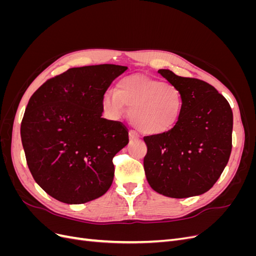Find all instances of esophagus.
<instances>
[{"label":"esophagus","instance_id":"esophagus-1","mask_svg":"<svg viewBox=\"0 0 256 256\" xmlns=\"http://www.w3.org/2000/svg\"><path fill=\"white\" fill-rule=\"evenodd\" d=\"M138 138H140V136L138 134L136 131H134V130H130V131H129V138H130L131 141H134V140H138Z\"/></svg>","mask_w":256,"mask_h":256}]
</instances>
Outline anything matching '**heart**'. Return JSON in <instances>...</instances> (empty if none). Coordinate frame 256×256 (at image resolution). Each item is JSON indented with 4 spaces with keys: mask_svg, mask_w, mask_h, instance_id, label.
<instances>
[{
    "mask_svg": "<svg viewBox=\"0 0 256 256\" xmlns=\"http://www.w3.org/2000/svg\"><path fill=\"white\" fill-rule=\"evenodd\" d=\"M104 108L113 118L130 110V120L145 134L157 136L171 130L182 110V96L176 85L141 74L122 78L116 92H108Z\"/></svg>",
    "mask_w": 256,
    "mask_h": 256,
    "instance_id": "b5f03b06",
    "label": "heart"
}]
</instances>
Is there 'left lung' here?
I'll return each mask as SVG.
<instances>
[{"label": "left lung", "instance_id": "left-lung-1", "mask_svg": "<svg viewBox=\"0 0 256 256\" xmlns=\"http://www.w3.org/2000/svg\"><path fill=\"white\" fill-rule=\"evenodd\" d=\"M158 72L180 88L182 110L168 132L144 138V171L150 187L174 198L200 196L210 189L226 166L232 152L233 112L210 84Z\"/></svg>", "mask_w": 256, "mask_h": 256}]
</instances>
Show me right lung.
Instances as JSON below:
<instances>
[{"mask_svg":"<svg viewBox=\"0 0 256 256\" xmlns=\"http://www.w3.org/2000/svg\"><path fill=\"white\" fill-rule=\"evenodd\" d=\"M126 66L70 68L30 98L21 122L28 166L40 187L66 204H83L109 190L113 157L128 142L120 122L102 118L104 96Z\"/></svg>","mask_w":256,"mask_h":256,"instance_id":"right-lung-1","label":"right lung"}]
</instances>
